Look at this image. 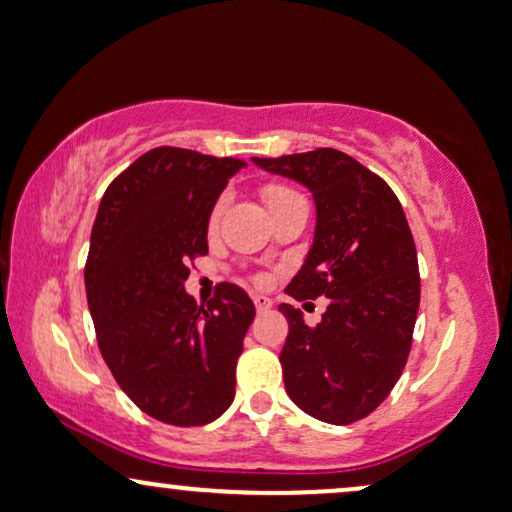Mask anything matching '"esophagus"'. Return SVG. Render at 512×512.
Segmentation results:
<instances>
[{
    "label": "esophagus",
    "instance_id": "obj_1",
    "mask_svg": "<svg viewBox=\"0 0 512 512\" xmlns=\"http://www.w3.org/2000/svg\"><path fill=\"white\" fill-rule=\"evenodd\" d=\"M254 305H256V310L258 313H268V310L272 308V301L268 296H261V294H256L254 296Z\"/></svg>",
    "mask_w": 512,
    "mask_h": 512
}]
</instances>
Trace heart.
<instances>
[{"label":"heart","instance_id":"b5f03b06","mask_svg":"<svg viewBox=\"0 0 512 512\" xmlns=\"http://www.w3.org/2000/svg\"><path fill=\"white\" fill-rule=\"evenodd\" d=\"M263 197H265V202H268V207H272V204L282 202V199L296 197V192L284 188V185H268V188L263 190ZM221 214H223V202H216V207L211 209V216H209V228L211 230L216 228L218 221H221Z\"/></svg>","mask_w":512,"mask_h":512}]
</instances>
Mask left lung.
Returning a JSON list of instances; mask_svg holds the SVG:
<instances>
[{"instance_id":"obj_1","label":"left lung","mask_w":512,"mask_h":512,"mask_svg":"<svg viewBox=\"0 0 512 512\" xmlns=\"http://www.w3.org/2000/svg\"><path fill=\"white\" fill-rule=\"evenodd\" d=\"M251 162L313 192V247L284 291L329 305L317 327L280 305L289 322L280 362L298 409L348 426L386 400L411 350L421 280L407 216L390 185L341 150Z\"/></svg>"}]
</instances>
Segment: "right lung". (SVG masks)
Returning <instances> with one entry per match:
<instances>
[{
	"label": "right lung",
	"instance_id": "obj_1",
	"mask_svg": "<svg viewBox=\"0 0 512 512\" xmlns=\"http://www.w3.org/2000/svg\"><path fill=\"white\" fill-rule=\"evenodd\" d=\"M242 159L155 148L108 185L84 268L98 348L119 388L171 426H204L235 400L256 308L225 282L199 308L185 280L209 251L211 209Z\"/></svg>",
	"mask_w": 512,
	"mask_h": 512
}]
</instances>
